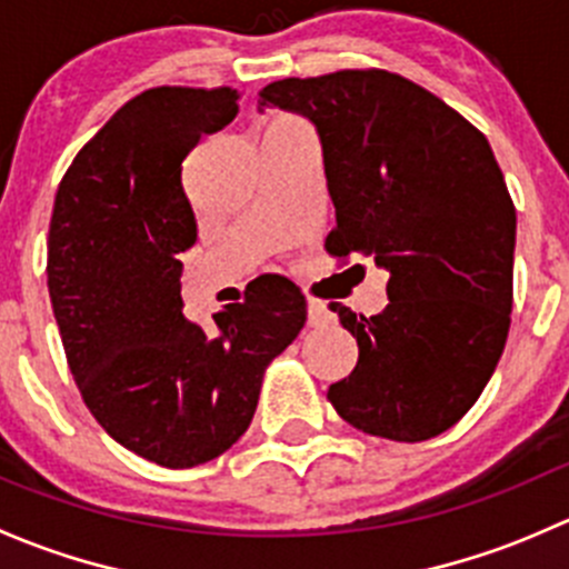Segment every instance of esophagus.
Masks as SVG:
<instances>
[{
  "label": "esophagus",
  "mask_w": 569,
  "mask_h": 569,
  "mask_svg": "<svg viewBox=\"0 0 569 569\" xmlns=\"http://www.w3.org/2000/svg\"><path fill=\"white\" fill-rule=\"evenodd\" d=\"M308 321H311L313 327H330L332 321H336V313H332L325 302L308 300Z\"/></svg>",
  "instance_id": "esophagus-1"
}]
</instances>
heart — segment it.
Here are the masks:
<instances>
[{"label": "heart", "mask_w": 569, "mask_h": 569, "mask_svg": "<svg viewBox=\"0 0 569 569\" xmlns=\"http://www.w3.org/2000/svg\"><path fill=\"white\" fill-rule=\"evenodd\" d=\"M289 120H291V118H280V120H274V123H289Z\"/></svg>", "instance_id": "heart-1"}]
</instances>
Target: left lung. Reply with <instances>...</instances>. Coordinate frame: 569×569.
<instances>
[{
	"instance_id": "left-lung-1",
	"label": "left lung",
	"mask_w": 569,
	"mask_h": 569,
	"mask_svg": "<svg viewBox=\"0 0 569 569\" xmlns=\"http://www.w3.org/2000/svg\"><path fill=\"white\" fill-rule=\"evenodd\" d=\"M313 123L336 206L332 256L388 272V306L358 317V366L327 399L377 438L418 443L455 427L490 382L512 311L515 217L501 168L460 112L388 71L280 79L258 112Z\"/></svg>"
}]
</instances>
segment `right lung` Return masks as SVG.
I'll use <instances>...</instances> for the list:
<instances>
[{"label":"right lung","mask_w":569,"mask_h":569,"mask_svg":"<svg viewBox=\"0 0 569 569\" xmlns=\"http://www.w3.org/2000/svg\"><path fill=\"white\" fill-rule=\"evenodd\" d=\"M242 93L153 88L79 151L49 226V297L84 405L112 440L192 468L248 432L263 369L306 325V297L267 278L203 330L183 317L181 256L198 239L181 164Z\"/></svg>","instance_id":"obj_1"}]
</instances>
